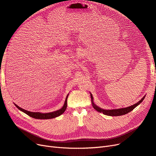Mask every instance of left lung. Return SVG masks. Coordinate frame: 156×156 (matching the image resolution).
Wrapping results in <instances>:
<instances>
[{"instance_id":"1","label":"left lung","mask_w":156,"mask_h":156,"mask_svg":"<svg viewBox=\"0 0 156 156\" xmlns=\"http://www.w3.org/2000/svg\"><path fill=\"white\" fill-rule=\"evenodd\" d=\"M90 94H91L90 95H91L93 107L97 111H98L99 112L103 113L105 115H110V116H119V115H122L126 114L129 112H130L131 111H132L135 108H136L138 105H140L142 102L143 101V100L145 98V96H144L139 102H138V103H135L133 105H131L130 106H128V107H126V108H118V109L117 108V109H112V110H106V109L101 108L99 107L98 106H97L94 103V102H93V95L91 93H90Z\"/></svg>"}]
</instances>
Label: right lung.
<instances>
[{
	"label": "right lung",
	"instance_id": "add662e5",
	"mask_svg": "<svg viewBox=\"0 0 156 156\" xmlns=\"http://www.w3.org/2000/svg\"><path fill=\"white\" fill-rule=\"evenodd\" d=\"M69 94L66 96L65 103L63 106H62V108H60L59 110H57L55 111H53V112H48V113H41V112H30V111L26 110L25 109H23L22 108L20 107V106H17V105H15L16 107L18 108L20 110L22 111V112L25 113L26 114H27L29 115L30 117L33 118L35 119H51V118H54L56 117H58L59 115H61L62 114H63L65 112V111L66 109V106H67V98H68Z\"/></svg>",
	"mask_w": 156,
	"mask_h": 156
}]
</instances>
